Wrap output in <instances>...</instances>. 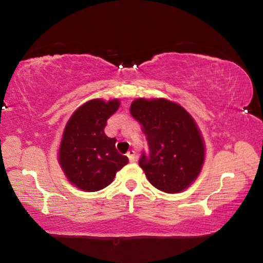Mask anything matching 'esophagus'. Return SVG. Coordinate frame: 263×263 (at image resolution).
<instances>
[{"instance_id": "esophagus-1", "label": "esophagus", "mask_w": 263, "mask_h": 263, "mask_svg": "<svg viewBox=\"0 0 263 263\" xmlns=\"http://www.w3.org/2000/svg\"><path fill=\"white\" fill-rule=\"evenodd\" d=\"M127 158H128V160H130V162H136L137 161V155H136L135 151H133V149L128 151Z\"/></svg>"}]
</instances>
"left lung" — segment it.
Wrapping results in <instances>:
<instances>
[{
	"label": "left lung",
	"mask_w": 263,
	"mask_h": 263,
	"mask_svg": "<svg viewBox=\"0 0 263 263\" xmlns=\"http://www.w3.org/2000/svg\"><path fill=\"white\" fill-rule=\"evenodd\" d=\"M130 111L147 138L148 152L141 154L139 166L149 183L168 194L188 188L204 162V144L193 117L164 99H138Z\"/></svg>",
	"instance_id": "1"
}]
</instances>
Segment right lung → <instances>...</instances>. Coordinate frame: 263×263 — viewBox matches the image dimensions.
I'll return each instance as SVG.
<instances>
[{
    "label": "right lung",
    "mask_w": 263,
    "mask_h": 263,
    "mask_svg": "<svg viewBox=\"0 0 263 263\" xmlns=\"http://www.w3.org/2000/svg\"><path fill=\"white\" fill-rule=\"evenodd\" d=\"M118 106V100H91L75 111L65 127L59 162L68 180L81 190L91 193L108 186L128 161L116 149V138L104 133L106 121Z\"/></svg>",
    "instance_id": "add662e5"
}]
</instances>
